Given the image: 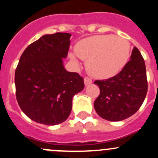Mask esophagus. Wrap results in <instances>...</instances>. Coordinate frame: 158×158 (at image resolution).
I'll use <instances>...</instances> for the list:
<instances>
[{
    "instance_id": "34e87169",
    "label": "esophagus",
    "mask_w": 158,
    "mask_h": 158,
    "mask_svg": "<svg viewBox=\"0 0 158 158\" xmlns=\"http://www.w3.org/2000/svg\"><path fill=\"white\" fill-rule=\"evenodd\" d=\"M92 82V79L89 77H85L84 78V83H85V85H88L89 84H91Z\"/></svg>"
}]
</instances>
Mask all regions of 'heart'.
Instances as JSON below:
<instances>
[{"mask_svg": "<svg viewBox=\"0 0 158 158\" xmlns=\"http://www.w3.org/2000/svg\"><path fill=\"white\" fill-rule=\"evenodd\" d=\"M76 54L87 61V69L92 76L108 79L117 75L128 62L130 44L127 40L114 35H97L79 41L75 47ZM69 57L78 63L74 54Z\"/></svg>", "mask_w": 158, "mask_h": 158, "instance_id": "b5f03b06", "label": "heart"}]
</instances>
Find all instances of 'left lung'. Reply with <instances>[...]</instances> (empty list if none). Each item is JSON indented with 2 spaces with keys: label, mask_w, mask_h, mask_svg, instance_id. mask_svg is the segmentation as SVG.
Instances as JSON below:
<instances>
[{
  "label": "left lung",
  "mask_w": 158,
  "mask_h": 158,
  "mask_svg": "<svg viewBox=\"0 0 158 158\" xmlns=\"http://www.w3.org/2000/svg\"><path fill=\"white\" fill-rule=\"evenodd\" d=\"M94 83L100 89V95L94 102L100 117L119 122L133 115L144 102L148 92L145 63L138 49L134 47L131 60L118 74Z\"/></svg>",
  "instance_id": "8db88e82"
}]
</instances>
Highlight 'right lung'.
Here are the masks:
<instances>
[{
    "mask_svg": "<svg viewBox=\"0 0 158 158\" xmlns=\"http://www.w3.org/2000/svg\"><path fill=\"white\" fill-rule=\"evenodd\" d=\"M71 34H46L23 51L15 70L16 97L31 120L47 125L65 122L73 97L84 89L83 78L66 71L63 59L69 51Z\"/></svg>",
    "mask_w": 158,
    "mask_h": 158,
    "instance_id": "obj_1",
    "label": "right lung"
}]
</instances>
